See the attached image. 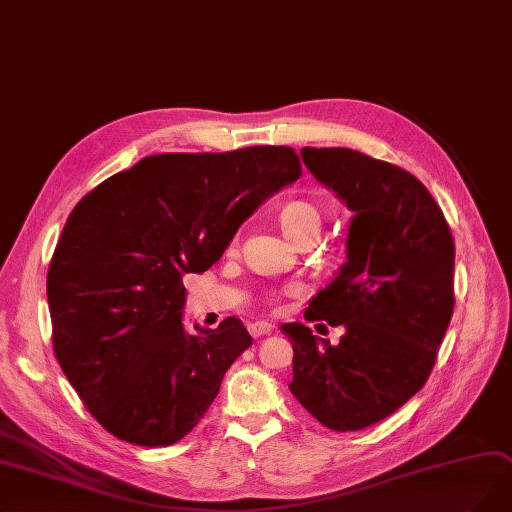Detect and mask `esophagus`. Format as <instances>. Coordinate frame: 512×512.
<instances>
[{
    "mask_svg": "<svg viewBox=\"0 0 512 512\" xmlns=\"http://www.w3.org/2000/svg\"><path fill=\"white\" fill-rule=\"evenodd\" d=\"M249 333H251V337L259 339L263 335L272 333V325L270 323H253V325H249Z\"/></svg>",
    "mask_w": 512,
    "mask_h": 512,
    "instance_id": "34e87169",
    "label": "esophagus"
}]
</instances>
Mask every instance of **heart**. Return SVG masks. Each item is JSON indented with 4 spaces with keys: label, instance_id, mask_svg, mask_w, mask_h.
Segmentation results:
<instances>
[{
    "label": "heart",
    "instance_id": "1",
    "mask_svg": "<svg viewBox=\"0 0 512 512\" xmlns=\"http://www.w3.org/2000/svg\"><path fill=\"white\" fill-rule=\"evenodd\" d=\"M278 225L287 238L299 244L304 238L320 232L323 215H320L318 206H314L312 202L293 200V202H287L285 206H280Z\"/></svg>",
    "mask_w": 512,
    "mask_h": 512
}]
</instances>
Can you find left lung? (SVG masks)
<instances>
[{
  "mask_svg": "<svg viewBox=\"0 0 512 512\" xmlns=\"http://www.w3.org/2000/svg\"><path fill=\"white\" fill-rule=\"evenodd\" d=\"M301 160L352 219L346 261L306 310L346 333L331 346L306 325H282L289 390L323 426L361 430L426 384L453 312L456 249L439 204L407 170L348 147H304Z\"/></svg>",
  "mask_w": 512,
  "mask_h": 512,
  "instance_id": "left-lung-1",
  "label": "left lung"
}]
</instances>
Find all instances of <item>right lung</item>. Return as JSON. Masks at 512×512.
<instances>
[{"instance_id":"add662e5","label":"right lung","mask_w":512,"mask_h":512,"mask_svg":"<svg viewBox=\"0 0 512 512\" xmlns=\"http://www.w3.org/2000/svg\"><path fill=\"white\" fill-rule=\"evenodd\" d=\"M299 175L291 147L158 154L73 208L46 280L52 344L113 437L166 447L202 420L253 337L234 316L189 333L181 278L217 263L238 227Z\"/></svg>"}]
</instances>
